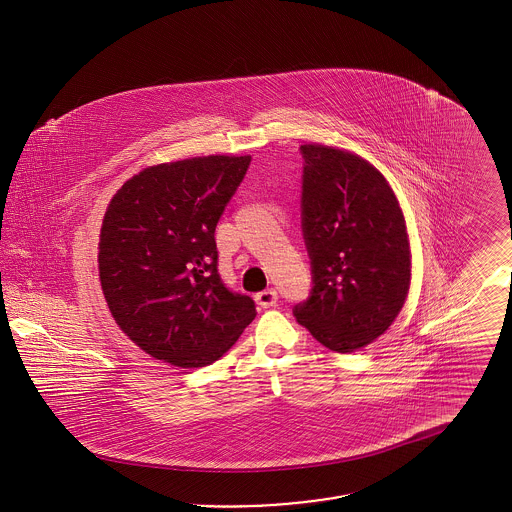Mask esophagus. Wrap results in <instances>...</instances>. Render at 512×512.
<instances>
[{
  "instance_id": "1",
  "label": "esophagus",
  "mask_w": 512,
  "mask_h": 512,
  "mask_svg": "<svg viewBox=\"0 0 512 512\" xmlns=\"http://www.w3.org/2000/svg\"><path fill=\"white\" fill-rule=\"evenodd\" d=\"M255 301H257V305H259V307H263V309H270V307H274V305H276V301H278V293L274 292V290L259 292L255 295Z\"/></svg>"
}]
</instances>
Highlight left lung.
Here are the masks:
<instances>
[{
  "label": "left lung",
  "instance_id": "obj_1",
  "mask_svg": "<svg viewBox=\"0 0 512 512\" xmlns=\"http://www.w3.org/2000/svg\"><path fill=\"white\" fill-rule=\"evenodd\" d=\"M303 236L313 292L293 315L324 347L353 353L380 338L411 288V244L390 182L361 155L303 144Z\"/></svg>",
  "mask_w": 512,
  "mask_h": 512
}]
</instances>
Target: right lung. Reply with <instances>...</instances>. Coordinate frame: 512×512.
<instances>
[{
	"mask_svg": "<svg viewBox=\"0 0 512 512\" xmlns=\"http://www.w3.org/2000/svg\"><path fill=\"white\" fill-rule=\"evenodd\" d=\"M251 155H207L147 167L113 195L101 222V292L122 332L157 361L220 359L255 318L251 297L217 272L215 228Z\"/></svg>",
	"mask_w": 512,
	"mask_h": 512,
	"instance_id": "1",
	"label": "right lung"
}]
</instances>
